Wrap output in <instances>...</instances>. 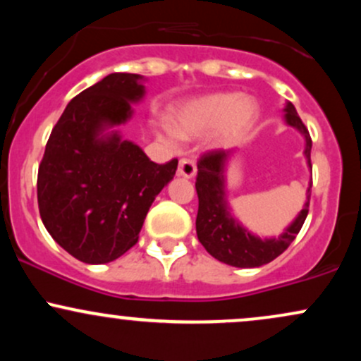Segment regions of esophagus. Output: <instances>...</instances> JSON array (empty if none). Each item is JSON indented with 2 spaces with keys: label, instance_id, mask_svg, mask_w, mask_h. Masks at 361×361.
Segmentation results:
<instances>
[{
  "label": "esophagus",
  "instance_id": "esophagus-1",
  "mask_svg": "<svg viewBox=\"0 0 361 361\" xmlns=\"http://www.w3.org/2000/svg\"><path fill=\"white\" fill-rule=\"evenodd\" d=\"M197 173V166H195V161L188 159V157H181L180 164H178V175L185 178H193Z\"/></svg>",
  "mask_w": 361,
  "mask_h": 361
}]
</instances>
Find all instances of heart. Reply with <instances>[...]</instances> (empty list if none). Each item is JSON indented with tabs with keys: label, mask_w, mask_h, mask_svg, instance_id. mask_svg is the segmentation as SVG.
<instances>
[{
	"label": "heart",
	"mask_w": 361,
	"mask_h": 361,
	"mask_svg": "<svg viewBox=\"0 0 361 361\" xmlns=\"http://www.w3.org/2000/svg\"><path fill=\"white\" fill-rule=\"evenodd\" d=\"M258 120V105L251 98L238 93L207 94L186 103L175 115V130H168V139L176 142L178 136L197 137L212 132L219 146H233L241 140Z\"/></svg>",
	"instance_id": "obj_1"
}]
</instances>
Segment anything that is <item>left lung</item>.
Wrapping results in <instances>:
<instances>
[{
	"label": "left lung",
	"instance_id": "8db88e82",
	"mask_svg": "<svg viewBox=\"0 0 361 361\" xmlns=\"http://www.w3.org/2000/svg\"><path fill=\"white\" fill-rule=\"evenodd\" d=\"M285 120L288 126L299 128L305 137V157L310 169V149H312V139H310L307 127L304 126L295 106L287 103L285 106ZM231 156V151L226 149H212L198 157L197 161V181L195 188L198 195V214H197V235L198 241L205 247L215 259L238 268H255L261 264L270 263L280 256L292 244L297 234L304 226L305 217L309 214L310 200V181L307 190V202L300 210L299 217L293 221L292 226L280 235L279 239L255 238L243 229L238 222L231 217L226 209L224 200V163Z\"/></svg>",
	"mask_w": 361,
	"mask_h": 361
}]
</instances>
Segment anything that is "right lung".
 <instances>
[{"label": "right lung", "instance_id": "right-lung-1", "mask_svg": "<svg viewBox=\"0 0 361 361\" xmlns=\"http://www.w3.org/2000/svg\"><path fill=\"white\" fill-rule=\"evenodd\" d=\"M139 74L114 73L74 97L54 126L37 176L42 222L54 241L82 263L120 258L135 243L156 195L175 176L178 159L152 163L105 126L130 117L142 98Z\"/></svg>", "mask_w": 361, "mask_h": 361}]
</instances>
